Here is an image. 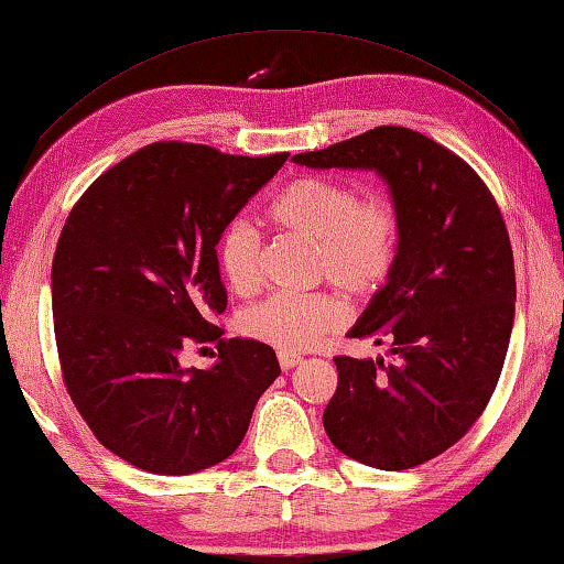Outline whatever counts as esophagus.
<instances>
[{
	"label": "esophagus",
	"instance_id": "34e87169",
	"mask_svg": "<svg viewBox=\"0 0 564 564\" xmlns=\"http://www.w3.org/2000/svg\"><path fill=\"white\" fill-rule=\"evenodd\" d=\"M276 357H280V367L284 369V372H288V369H292V367H297L302 362V357L292 355V352H280Z\"/></svg>",
	"mask_w": 564,
	"mask_h": 564
}]
</instances>
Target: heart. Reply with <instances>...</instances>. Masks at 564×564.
I'll return each instance as SVG.
<instances>
[{
  "label": "heart",
  "mask_w": 564,
  "mask_h": 564,
  "mask_svg": "<svg viewBox=\"0 0 564 564\" xmlns=\"http://www.w3.org/2000/svg\"><path fill=\"white\" fill-rule=\"evenodd\" d=\"M270 219L284 232L315 245V274L349 297L369 300L390 280L400 249L402 219L384 192L359 195L343 180L302 174L270 205ZM219 270L237 294L262 284V237L245 219L221 229ZM345 302L332 292H276L245 310L239 325L252 339L282 352H302L345 325Z\"/></svg>",
  "instance_id": "b5f03b06"
}]
</instances>
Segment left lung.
<instances>
[{"mask_svg": "<svg viewBox=\"0 0 564 564\" xmlns=\"http://www.w3.org/2000/svg\"><path fill=\"white\" fill-rule=\"evenodd\" d=\"M292 160L375 170L390 184L402 219L397 264L349 337L387 345L392 362L335 357L322 422L357 463L417 467L467 435L500 380L517 297L502 212L463 156L408 127H375Z\"/></svg>", "mask_w": 564, "mask_h": 564, "instance_id": "8db88e82", "label": "left lung"}]
</instances>
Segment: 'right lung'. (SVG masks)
I'll return each mask as SVG.
<instances>
[{
    "mask_svg": "<svg viewBox=\"0 0 564 564\" xmlns=\"http://www.w3.org/2000/svg\"><path fill=\"white\" fill-rule=\"evenodd\" d=\"M154 142L89 184L52 262L54 337L74 408L91 435L154 475L227 459L280 377L270 345L225 339L219 235L288 160ZM218 362L184 370V346Z\"/></svg>",
    "mask_w": 564,
    "mask_h": 564,
    "instance_id": "1",
    "label": "right lung"
}]
</instances>
